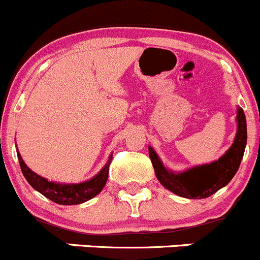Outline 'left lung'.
<instances>
[{
	"instance_id": "8db88e82",
	"label": "left lung",
	"mask_w": 260,
	"mask_h": 260,
	"mask_svg": "<svg viewBox=\"0 0 260 260\" xmlns=\"http://www.w3.org/2000/svg\"><path fill=\"white\" fill-rule=\"evenodd\" d=\"M236 120L238 131L231 148L214 163L196 167L183 173L167 171L153 148L149 146V156L159 182L173 193L193 200L206 199L226 186L238 172L246 145V120L241 107H238Z\"/></svg>"
}]
</instances>
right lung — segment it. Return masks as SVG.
Wrapping results in <instances>:
<instances>
[{"instance_id": "obj_1", "label": "right lung", "mask_w": 260, "mask_h": 260, "mask_svg": "<svg viewBox=\"0 0 260 260\" xmlns=\"http://www.w3.org/2000/svg\"><path fill=\"white\" fill-rule=\"evenodd\" d=\"M17 158H19L22 174L30 183V186L37 189L38 192H40L46 199L51 200L58 205H78L97 196L106 184L107 177H109V167L112 159L110 158V160L102 168V171L89 181L77 184H59L49 182L48 179L38 176L31 169L27 168L19 151H17Z\"/></svg>"}]
</instances>
